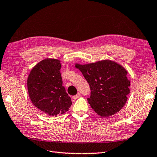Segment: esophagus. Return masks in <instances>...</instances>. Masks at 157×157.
I'll use <instances>...</instances> for the list:
<instances>
[{
	"label": "esophagus",
	"instance_id": "obj_1",
	"mask_svg": "<svg viewBox=\"0 0 157 157\" xmlns=\"http://www.w3.org/2000/svg\"><path fill=\"white\" fill-rule=\"evenodd\" d=\"M80 95H81V94H80V93H77V94H76V95L73 96V97H72V98L74 99H78V97H80Z\"/></svg>",
	"mask_w": 157,
	"mask_h": 157
}]
</instances>
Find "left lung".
<instances>
[{
    "mask_svg": "<svg viewBox=\"0 0 157 157\" xmlns=\"http://www.w3.org/2000/svg\"><path fill=\"white\" fill-rule=\"evenodd\" d=\"M75 67L89 83L91 92L87 100L97 114L109 117L121 109L130 91L125 68L111 60L82 65L76 63Z\"/></svg>",
    "mask_w": 157,
    "mask_h": 157,
    "instance_id": "8db88e82",
    "label": "left lung"
}]
</instances>
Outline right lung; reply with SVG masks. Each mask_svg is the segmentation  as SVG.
<instances>
[{
    "label": "right lung",
    "mask_w": 157,
    "mask_h": 157,
    "mask_svg": "<svg viewBox=\"0 0 157 157\" xmlns=\"http://www.w3.org/2000/svg\"><path fill=\"white\" fill-rule=\"evenodd\" d=\"M60 60L46 58L31 69L27 78L29 96L33 105L50 116L68 111L71 97L62 86Z\"/></svg>",
    "instance_id": "1"
}]
</instances>
